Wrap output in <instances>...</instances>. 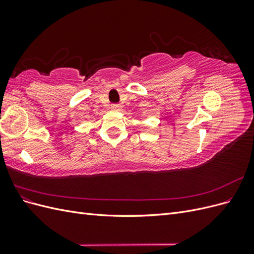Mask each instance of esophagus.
Wrapping results in <instances>:
<instances>
[{
  "label": "esophagus",
  "mask_w": 254,
  "mask_h": 254,
  "mask_svg": "<svg viewBox=\"0 0 254 254\" xmlns=\"http://www.w3.org/2000/svg\"><path fill=\"white\" fill-rule=\"evenodd\" d=\"M121 108H122V106L120 104H113V105H111V109L113 111H120Z\"/></svg>",
  "instance_id": "1"
}]
</instances>
